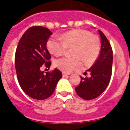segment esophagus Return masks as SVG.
<instances>
[{"instance_id":"esophagus-1","label":"esophagus","mask_w":130,"mask_h":130,"mask_svg":"<svg viewBox=\"0 0 130 130\" xmlns=\"http://www.w3.org/2000/svg\"><path fill=\"white\" fill-rule=\"evenodd\" d=\"M69 74L63 72V77H65V76H69Z\"/></svg>"}]
</instances>
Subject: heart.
I'll use <instances>...</instances> for the list:
<instances>
[{
    "instance_id": "1",
    "label": "heart",
    "mask_w": 130,
    "mask_h": 130,
    "mask_svg": "<svg viewBox=\"0 0 130 130\" xmlns=\"http://www.w3.org/2000/svg\"><path fill=\"white\" fill-rule=\"evenodd\" d=\"M49 52L56 56H62L67 49H72V58L58 59L55 65L65 73L82 67V61L86 65H91L96 60L100 54V43L99 37L84 30H74L61 35L60 39L52 37L46 44Z\"/></svg>"
}]
</instances>
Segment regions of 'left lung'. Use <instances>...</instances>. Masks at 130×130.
Segmentation results:
<instances>
[{
	"instance_id": "1",
	"label": "left lung",
	"mask_w": 130,
	"mask_h": 130,
	"mask_svg": "<svg viewBox=\"0 0 130 130\" xmlns=\"http://www.w3.org/2000/svg\"><path fill=\"white\" fill-rule=\"evenodd\" d=\"M99 33L101 38L100 56L94 65L85 72H89L90 76H81L80 84L75 87L77 94L86 100H93L99 96L107 88L111 76L113 51L102 31L99 30Z\"/></svg>"
}]
</instances>
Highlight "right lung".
Listing matches in <instances>:
<instances>
[{"label": "right lung", "instance_id": "1", "mask_svg": "<svg viewBox=\"0 0 130 130\" xmlns=\"http://www.w3.org/2000/svg\"><path fill=\"white\" fill-rule=\"evenodd\" d=\"M52 32L43 26L28 29L20 39L16 50L15 66L19 85L26 94L36 100H45L53 94L62 73L58 69L51 72L41 71L50 68L51 54L46 42Z\"/></svg>", "mask_w": 130, "mask_h": 130}]
</instances>
